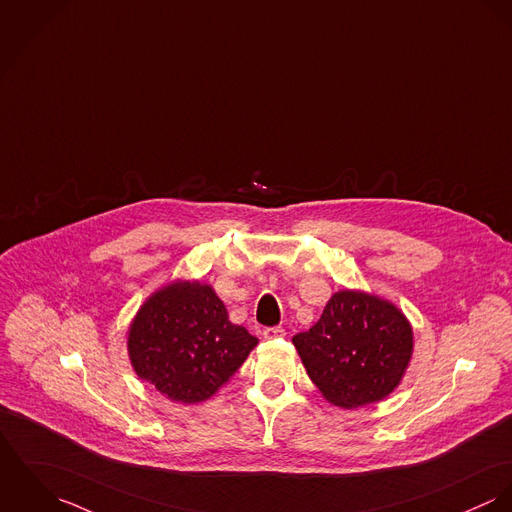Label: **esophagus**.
I'll return each instance as SVG.
<instances>
[{
    "instance_id": "34e87169",
    "label": "esophagus",
    "mask_w": 512,
    "mask_h": 512,
    "mask_svg": "<svg viewBox=\"0 0 512 512\" xmlns=\"http://www.w3.org/2000/svg\"><path fill=\"white\" fill-rule=\"evenodd\" d=\"M286 336V332H284V328L281 326H273V328H265L263 330V338L265 340H277V338H283Z\"/></svg>"
}]
</instances>
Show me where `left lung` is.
I'll return each instance as SVG.
<instances>
[{"label":"left lung","mask_w":512,"mask_h":512,"mask_svg":"<svg viewBox=\"0 0 512 512\" xmlns=\"http://www.w3.org/2000/svg\"><path fill=\"white\" fill-rule=\"evenodd\" d=\"M292 343L322 395L341 408H357L395 391L412 355V328L391 302L341 290Z\"/></svg>","instance_id":"1"}]
</instances>
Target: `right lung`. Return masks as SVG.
I'll return each mask as SVG.
<instances>
[{
    "mask_svg": "<svg viewBox=\"0 0 512 512\" xmlns=\"http://www.w3.org/2000/svg\"><path fill=\"white\" fill-rule=\"evenodd\" d=\"M257 345L228 320L210 284L174 283L137 312L127 349L139 379L163 395L192 404L212 397Z\"/></svg>",
    "mask_w": 512,
    "mask_h": 512,
    "instance_id": "1",
    "label": "right lung"
}]
</instances>
